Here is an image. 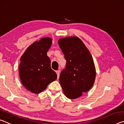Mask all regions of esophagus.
Segmentation results:
<instances>
[{
    "label": "esophagus",
    "mask_w": 124,
    "mask_h": 124,
    "mask_svg": "<svg viewBox=\"0 0 124 124\" xmlns=\"http://www.w3.org/2000/svg\"><path fill=\"white\" fill-rule=\"evenodd\" d=\"M56 74H57V78L58 79L59 78V76H60V70H57L56 71Z\"/></svg>",
    "instance_id": "obj_1"
}]
</instances>
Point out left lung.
<instances>
[{"label": "left lung", "instance_id": "1", "mask_svg": "<svg viewBox=\"0 0 124 124\" xmlns=\"http://www.w3.org/2000/svg\"><path fill=\"white\" fill-rule=\"evenodd\" d=\"M67 61L60 76L63 93L70 99H76L91 89L96 78V68L89 50L77 37H67L58 41Z\"/></svg>", "mask_w": 124, "mask_h": 124}]
</instances>
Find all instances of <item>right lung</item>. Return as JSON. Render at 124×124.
Returning <instances> with one entry per match:
<instances>
[{
    "mask_svg": "<svg viewBox=\"0 0 124 124\" xmlns=\"http://www.w3.org/2000/svg\"><path fill=\"white\" fill-rule=\"evenodd\" d=\"M51 44V38H42L27 47L20 58L21 81L27 90L34 93L43 92L57 78L51 68V61L47 56Z\"/></svg>",
    "mask_w": 124,
    "mask_h": 124,
    "instance_id": "1",
    "label": "right lung"
}]
</instances>
